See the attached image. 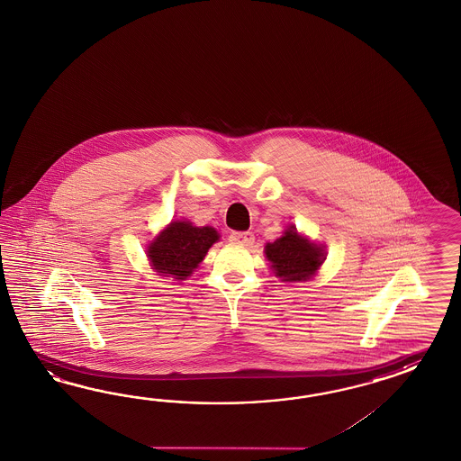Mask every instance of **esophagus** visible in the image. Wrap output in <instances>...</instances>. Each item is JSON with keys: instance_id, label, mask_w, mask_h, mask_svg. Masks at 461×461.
I'll return each instance as SVG.
<instances>
[{"instance_id": "1", "label": "esophagus", "mask_w": 461, "mask_h": 461, "mask_svg": "<svg viewBox=\"0 0 461 461\" xmlns=\"http://www.w3.org/2000/svg\"><path fill=\"white\" fill-rule=\"evenodd\" d=\"M230 240L235 243H241V245H253L255 241V235L251 231H233L230 235Z\"/></svg>"}]
</instances>
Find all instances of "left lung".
Returning <instances> with one entry per match:
<instances>
[{
  "instance_id": "1",
  "label": "left lung",
  "mask_w": 461,
  "mask_h": 461,
  "mask_svg": "<svg viewBox=\"0 0 461 461\" xmlns=\"http://www.w3.org/2000/svg\"><path fill=\"white\" fill-rule=\"evenodd\" d=\"M265 253L281 281L308 280L323 263L321 248L298 235L294 226H290L276 241L268 243Z\"/></svg>"
}]
</instances>
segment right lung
Returning a JSON list of instances; mask_svg holds the SVG:
<instances>
[{
    "mask_svg": "<svg viewBox=\"0 0 461 461\" xmlns=\"http://www.w3.org/2000/svg\"><path fill=\"white\" fill-rule=\"evenodd\" d=\"M218 233L210 226H193L188 221H173L149 245L148 257L155 270L175 280H185L202 263Z\"/></svg>",
    "mask_w": 461,
    "mask_h": 461,
    "instance_id": "right-lung-1",
    "label": "right lung"
}]
</instances>
